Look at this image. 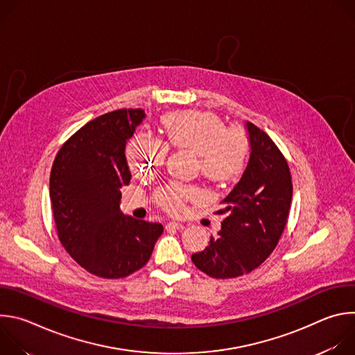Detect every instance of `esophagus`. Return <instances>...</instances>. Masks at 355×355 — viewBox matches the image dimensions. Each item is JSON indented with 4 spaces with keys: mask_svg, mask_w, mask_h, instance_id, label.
I'll return each mask as SVG.
<instances>
[{
    "mask_svg": "<svg viewBox=\"0 0 355 355\" xmlns=\"http://www.w3.org/2000/svg\"><path fill=\"white\" fill-rule=\"evenodd\" d=\"M167 229H177V230H182L184 229V225L182 223H178V222H168L166 225Z\"/></svg>",
    "mask_w": 355,
    "mask_h": 355,
    "instance_id": "1",
    "label": "esophagus"
}]
</instances>
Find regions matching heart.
Returning <instances> with one entry per match:
<instances>
[{"label": "heart", "mask_w": 355, "mask_h": 355, "mask_svg": "<svg viewBox=\"0 0 355 355\" xmlns=\"http://www.w3.org/2000/svg\"><path fill=\"white\" fill-rule=\"evenodd\" d=\"M163 123L164 141L146 132L135 135L129 141L128 162L137 174L159 170L166 162L168 146L195 151L202 174L212 181L226 182L243 171L248 157V141L240 129L226 128L218 116L196 111L167 115ZM202 196L204 192L196 187L173 182L159 188L155 199L164 211L178 215L188 200Z\"/></svg>", "instance_id": "heart-1"}]
</instances>
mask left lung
Segmentation results:
<instances>
[{
    "label": "left lung",
    "instance_id": "obj_1",
    "mask_svg": "<svg viewBox=\"0 0 355 355\" xmlns=\"http://www.w3.org/2000/svg\"><path fill=\"white\" fill-rule=\"evenodd\" d=\"M250 160L240 181L222 200V230L204 251L192 254L198 270L212 278H236L256 270L277 247L292 200L289 166L272 139L245 123Z\"/></svg>",
    "mask_w": 355,
    "mask_h": 355
}]
</instances>
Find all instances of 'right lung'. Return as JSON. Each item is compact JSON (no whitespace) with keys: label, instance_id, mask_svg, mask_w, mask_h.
Here are the masks:
<instances>
[{"label":"right lung","instance_id":"add662e5","mask_svg":"<svg viewBox=\"0 0 355 355\" xmlns=\"http://www.w3.org/2000/svg\"><path fill=\"white\" fill-rule=\"evenodd\" d=\"M144 111L118 110L78 129L59 150L50 171V200L60 243L88 272L108 279L140 270L163 233L121 212V188L130 182L128 139Z\"/></svg>","mask_w":355,"mask_h":355}]
</instances>
